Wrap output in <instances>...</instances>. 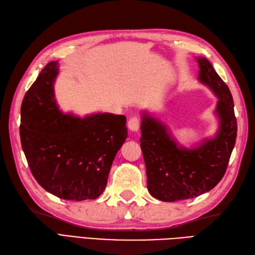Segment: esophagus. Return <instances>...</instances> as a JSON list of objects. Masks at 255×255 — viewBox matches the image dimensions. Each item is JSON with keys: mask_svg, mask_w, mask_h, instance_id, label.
Returning a JSON list of instances; mask_svg holds the SVG:
<instances>
[{"mask_svg": "<svg viewBox=\"0 0 255 255\" xmlns=\"http://www.w3.org/2000/svg\"><path fill=\"white\" fill-rule=\"evenodd\" d=\"M140 119L139 117H131L128 121V128L131 130V131H138L139 128H140Z\"/></svg>", "mask_w": 255, "mask_h": 255, "instance_id": "34e87169", "label": "esophagus"}]
</instances>
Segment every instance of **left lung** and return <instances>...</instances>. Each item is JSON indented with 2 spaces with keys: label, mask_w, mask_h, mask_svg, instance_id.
<instances>
[{
  "label": "left lung",
  "mask_w": 255,
  "mask_h": 255,
  "mask_svg": "<svg viewBox=\"0 0 255 255\" xmlns=\"http://www.w3.org/2000/svg\"><path fill=\"white\" fill-rule=\"evenodd\" d=\"M197 61L199 81L219 98L215 113L220 126L214 138L186 148L175 142L160 121L142 113L140 143L147 190L161 201L191 199L212 190L223 178L236 142L237 121L230 88L206 58Z\"/></svg>",
  "instance_id": "obj_1"
}]
</instances>
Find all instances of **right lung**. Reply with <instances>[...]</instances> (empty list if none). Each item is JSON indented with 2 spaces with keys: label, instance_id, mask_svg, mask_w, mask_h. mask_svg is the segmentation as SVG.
<instances>
[{
  "label": "right lung",
  "instance_id": "right-lung-1",
  "mask_svg": "<svg viewBox=\"0 0 255 255\" xmlns=\"http://www.w3.org/2000/svg\"><path fill=\"white\" fill-rule=\"evenodd\" d=\"M59 63L45 65L21 104L20 140L30 170L45 191L64 200L96 199L127 138L126 117L63 114L55 99Z\"/></svg>",
  "mask_w": 255,
  "mask_h": 255
}]
</instances>
